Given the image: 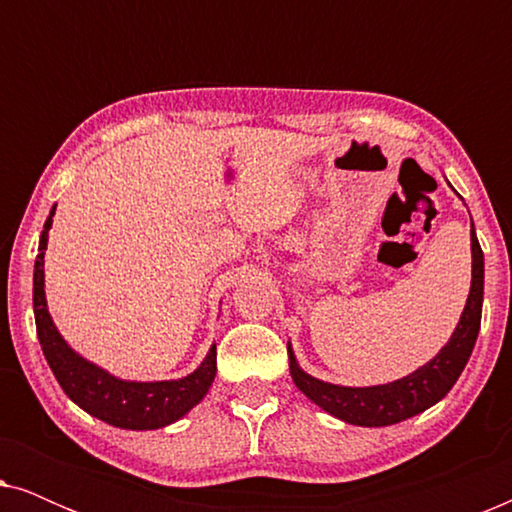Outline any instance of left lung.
<instances>
[{"label": "left lung", "mask_w": 512, "mask_h": 512, "mask_svg": "<svg viewBox=\"0 0 512 512\" xmlns=\"http://www.w3.org/2000/svg\"><path fill=\"white\" fill-rule=\"evenodd\" d=\"M471 254H473V279L471 293H468L466 307L454 328L452 338L429 363L417 368L403 380L377 384V387H340V384L321 382L317 377L307 375L298 366L293 349L289 345V370L296 387L317 403L328 415L342 419L356 426H389L403 419L415 417L440 398L459 380L461 370L471 359V352L478 340L480 317H482V289H485V256H482L480 242L475 237L471 221Z\"/></svg>", "instance_id": "1"}]
</instances>
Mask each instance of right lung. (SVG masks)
I'll return each mask as SVG.
<instances>
[{"mask_svg":"<svg viewBox=\"0 0 512 512\" xmlns=\"http://www.w3.org/2000/svg\"><path fill=\"white\" fill-rule=\"evenodd\" d=\"M55 207L48 214L41 230L39 254L34 261V321L44 356L51 366L55 380L72 401L102 422L118 429L151 431L177 422L193 405H198L212 387L216 375V345H212L198 370L181 380L167 382H128L109 375L74 352L62 340L46 307L44 293V251L48 230L53 226Z\"/></svg>","mask_w":512,"mask_h":512,"instance_id":"right-lung-1","label":"right lung"}]
</instances>
